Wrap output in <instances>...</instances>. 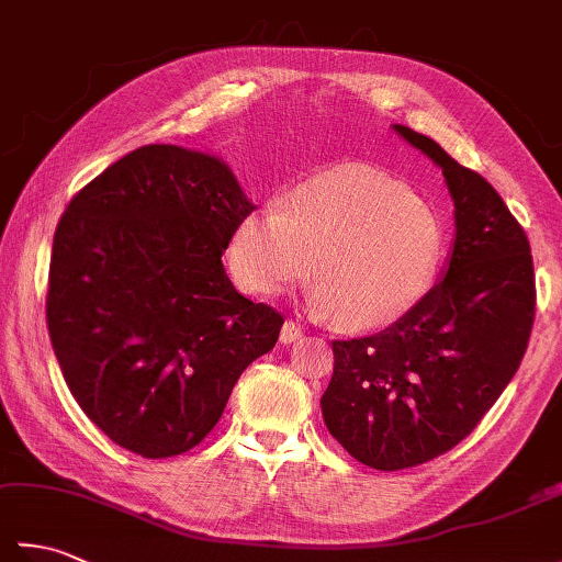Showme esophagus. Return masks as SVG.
I'll return each instance as SVG.
<instances>
[{
    "label": "esophagus",
    "mask_w": 562,
    "mask_h": 562,
    "mask_svg": "<svg viewBox=\"0 0 562 562\" xmlns=\"http://www.w3.org/2000/svg\"><path fill=\"white\" fill-rule=\"evenodd\" d=\"M302 328H300V324H294V321H288V324L282 326V330H280V342H284V345H290V342H296V340H302Z\"/></svg>",
    "instance_id": "esophagus-1"
}]
</instances>
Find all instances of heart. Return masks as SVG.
Listing matches in <instances>:
<instances>
[{
    "label": "heart",
    "instance_id": "b5f03b06",
    "mask_svg": "<svg viewBox=\"0 0 562 562\" xmlns=\"http://www.w3.org/2000/svg\"><path fill=\"white\" fill-rule=\"evenodd\" d=\"M445 248L432 202L386 171L350 164L296 183L282 207L248 212L226 260L238 288L260 296L292 290L312 270L314 312L369 330L423 300Z\"/></svg>",
    "mask_w": 562,
    "mask_h": 562
}]
</instances>
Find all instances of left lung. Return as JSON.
<instances>
[{"instance_id":"left-lung-1","label":"left lung","mask_w":562,"mask_h":562,"mask_svg":"<svg viewBox=\"0 0 562 562\" xmlns=\"http://www.w3.org/2000/svg\"><path fill=\"white\" fill-rule=\"evenodd\" d=\"M393 130L445 173L457 238L447 274L408 314L374 336L333 340L326 427L379 471L411 469L469 437L519 369L536 314L531 246L505 200L435 139Z\"/></svg>"}]
</instances>
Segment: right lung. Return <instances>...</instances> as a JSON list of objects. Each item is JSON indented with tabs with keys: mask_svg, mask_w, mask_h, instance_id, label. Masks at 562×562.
I'll use <instances>...</instances> for the list:
<instances>
[{
	"mask_svg": "<svg viewBox=\"0 0 562 562\" xmlns=\"http://www.w3.org/2000/svg\"><path fill=\"white\" fill-rule=\"evenodd\" d=\"M254 212L229 166L173 145L117 159L69 200L47 280V330L71 396L115 445L176 457L217 425L284 318L222 266Z\"/></svg>",
	"mask_w": 562,
	"mask_h": 562,
	"instance_id": "right-lung-1",
	"label": "right lung"
}]
</instances>
